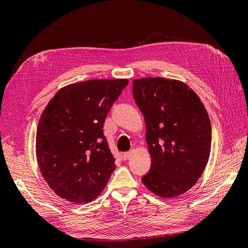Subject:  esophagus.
Wrapping results in <instances>:
<instances>
[{
  "instance_id": "34e87169",
  "label": "esophagus",
  "mask_w": 248,
  "mask_h": 248,
  "mask_svg": "<svg viewBox=\"0 0 248 248\" xmlns=\"http://www.w3.org/2000/svg\"><path fill=\"white\" fill-rule=\"evenodd\" d=\"M131 155H132V152H125V153H123L122 157H123L124 160H127V159L130 158Z\"/></svg>"
}]
</instances>
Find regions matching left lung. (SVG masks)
<instances>
[{
	"label": "left lung",
	"mask_w": 248,
	"mask_h": 248,
	"mask_svg": "<svg viewBox=\"0 0 248 248\" xmlns=\"http://www.w3.org/2000/svg\"><path fill=\"white\" fill-rule=\"evenodd\" d=\"M132 93L145 118L151 156V169L141 181L156 196H181L198 182L211 151V123L204 104L177 79H134Z\"/></svg>",
	"instance_id": "left-lung-1"
}]
</instances>
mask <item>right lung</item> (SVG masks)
Returning <instances> with one entry per match:
<instances>
[{
  "label": "right lung",
  "instance_id": "1",
  "mask_svg": "<svg viewBox=\"0 0 248 248\" xmlns=\"http://www.w3.org/2000/svg\"><path fill=\"white\" fill-rule=\"evenodd\" d=\"M128 79H90L60 89L42 111L36 156L59 197L86 204L99 196L116 170L103 124Z\"/></svg>",
  "mask_w": 248,
  "mask_h": 248
}]
</instances>
